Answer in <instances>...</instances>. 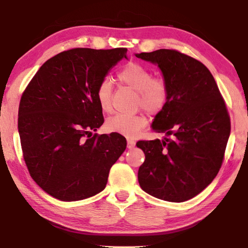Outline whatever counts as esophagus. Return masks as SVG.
<instances>
[{"label":"esophagus","mask_w":248,"mask_h":248,"mask_svg":"<svg viewBox=\"0 0 248 248\" xmlns=\"http://www.w3.org/2000/svg\"><path fill=\"white\" fill-rule=\"evenodd\" d=\"M134 146H135V140L129 139V140H128V148H129V149H132Z\"/></svg>","instance_id":"esophagus-1"}]
</instances>
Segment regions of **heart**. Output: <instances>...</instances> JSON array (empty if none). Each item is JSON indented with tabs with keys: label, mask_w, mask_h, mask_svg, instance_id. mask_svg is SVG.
I'll use <instances>...</instances> for the list:
<instances>
[{
	"label": "heart",
	"mask_w": 248,
	"mask_h": 248,
	"mask_svg": "<svg viewBox=\"0 0 248 248\" xmlns=\"http://www.w3.org/2000/svg\"><path fill=\"white\" fill-rule=\"evenodd\" d=\"M119 81L138 92V107L150 115L160 114L165 108L170 98V86L165 78L154 77L152 72L144 65L130 62L118 73ZM99 107L104 113L113 109V84L108 78L99 83L96 91ZM147 117L143 114L127 116L114 115L107 120L105 127L109 132L134 138L146 127Z\"/></svg>",
	"instance_id": "1"
}]
</instances>
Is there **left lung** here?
Segmentation results:
<instances>
[{"instance_id":"left-lung-1","label":"left lung","mask_w":248,"mask_h":248,"mask_svg":"<svg viewBox=\"0 0 248 248\" xmlns=\"http://www.w3.org/2000/svg\"><path fill=\"white\" fill-rule=\"evenodd\" d=\"M136 57L155 62L170 86L165 108L152 123L163 140H139L146 159L139 170L140 187L151 196L182 202L217 177L230 134L225 100L202 62L172 49Z\"/></svg>"}]
</instances>
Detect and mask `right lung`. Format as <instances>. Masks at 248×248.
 <instances>
[{
	"label": "right lung",
	"mask_w": 248,
	"mask_h": 248,
	"mask_svg": "<svg viewBox=\"0 0 248 248\" xmlns=\"http://www.w3.org/2000/svg\"><path fill=\"white\" fill-rule=\"evenodd\" d=\"M125 48H75L51 57L21 96L18 129L23 159L33 180L62 202L104 189L110 167L127 140L94 133L103 124L96 91Z\"/></svg>",
	"instance_id": "right-lung-1"
}]
</instances>
